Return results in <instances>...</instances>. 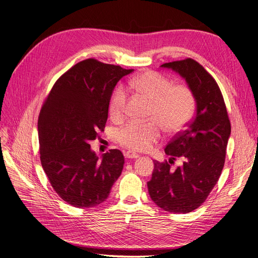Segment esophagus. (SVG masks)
<instances>
[{
    "label": "esophagus",
    "mask_w": 258,
    "mask_h": 258,
    "mask_svg": "<svg viewBox=\"0 0 258 258\" xmlns=\"http://www.w3.org/2000/svg\"><path fill=\"white\" fill-rule=\"evenodd\" d=\"M124 157L127 158V159H137L139 156L137 154L132 153V152H125L124 153Z\"/></svg>",
    "instance_id": "1"
}]
</instances>
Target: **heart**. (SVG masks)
I'll list each match as a JSON object with an SVG mask.
<instances>
[{"label": "heart", "mask_w": 258, "mask_h": 258, "mask_svg": "<svg viewBox=\"0 0 258 258\" xmlns=\"http://www.w3.org/2000/svg\"><path fill=\"white\" fill-rule=\"evenodd\" d=\"M135 89L153 102L147 122L130 120L118 128L117 141L134 152L151 150L162 137L163 127L169 133L181 131L195 112V97L185 85L172 86L171 80L156 72H146L132 81ZM127 92L119 85L110 100V115L113 119L123 117L126 108Z\"/></svg>", "instance_id": "obj_1"}]
</instances>
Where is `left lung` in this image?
Segmentation results:
<instances>
[{"label": "left lung", "instance_id": "left-lung-1", "mask_svg": "<svg viewBox=\"0 0 258 258\" xmlns=\"http://www.w3.org/2000/svg\"><path fill=\"white\" fill-rule=\"evenodd\" d=\"M185 79L197 104L194 119L165 148L168 161L154 162L148 194L155 204L172 213L199 208L222 173L231 125L222 92L214 78L198 61L186 58L161 64ZM175 158L182 163L173 170Z\"/></svg>", "mask_w": 258, "mask_h": 258}]
</instances>
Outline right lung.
<instances>
[{
    "label": "right lung",
    "instance_id": "obj_1",
    "mask_svg": "<svg viewBox=\"0 0 258 258\" xmlns=\"http://www.w3.org/2000/svg\"><path fill=\"white\" fill-rule=\"evenodd\" d=\"M132 72L94 58L80 61L56 80L40 110V163L55 192L74 207L101 204L123 169L119 150L99 159L89 142L103 132L113 91Z\"/></svg>",
    "mask_w": 258,
    "mask_h": 258
}]
</instances>
